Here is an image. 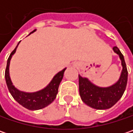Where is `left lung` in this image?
Listing matches in <instances>:
<instances>
[{
    "label": "left lung",
    "mask_w": 133,
    "mask_h": 133,
    "mask_svg": "<svg viewBox=\"0 0 133 133\" xmlns=\"http://www.w3.org/2000/svg\"><path fill=\"white\" fill-rule=\"evenodd\" d=\"M113 50L119 55L123 66L120 78L115 84L108 87H99L78 75L79 93L81 100L86 104L96 110H106L115 105L122 97L127 87L128 72L124 55L117 46H114Z\"/></svg>",
    "instance_id": "left-lung-1"
}]
</instances>
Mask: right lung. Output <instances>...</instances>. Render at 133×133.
<instances>
[{
  "mask_svg": "<svg viewBox=\"0 0 133 133\" xmlns=\"http://www.w3.org/2000/svg\"><path fill=\"white\" fill-rule=\"evenodd\" d=\"M35 30L36 29L33 30L31 33L34 32ZM19 43L15 49L11 52L7 60L6 68L5 71V78H6L8 89L12 96L14 98V99L20 104L22 105L23 107L30 110H38L43 109L44 107H47L49 104H50L55 99L56 95L58 92L59 85L64 77V71L66 70V68L55 75L52 80L51 81V82L44 89L40 91L35 92H25L18 90L17 88L15 87V86H13L12 81L10 79L9 64L12 56L15 52Z\"/></svg>",
  "mask_w": 133,
  "mask_h": 133,
  "instance_id": "right-lung-1",
  "label": "right lung"
}]
</instances>
